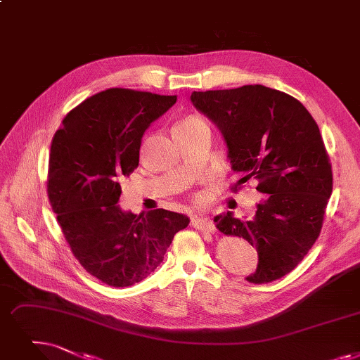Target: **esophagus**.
Instances as JSON below:
<instances>
[{"label": "esophagus", "mask_w": 360, "mask_h": 360, "mask_svg": "<svg viewBox=\"0 0 360 360\" xmlns=\"http://www.w3.org/2000/svg\"><path fill=\"white\" fill-rule=\"evenodd\" d=\"M191 225L200 231H207V232H214V224L210 221L207 217H202V216H193L191 217Z\"/></svg>", "instance_id": "1"}]
</instances>
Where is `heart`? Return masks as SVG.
Returning a JSON list of instances; mask_svg holds the SVG:
<instances>
[{"instance_id":"obj_1","label":"heart","mask_w":360,"mask_h":360,"mask_svg":"<svg viewBox=\"0 0 360 360\" xmlns=\"http://www.w3.org/2000/svg\"><path fill=\"white\" fill-rule=\"evenodd\" d=\"M193 123H205V120L202 119H200L198 116H190V117H186V119H184L182 122H179L176 127H185V124H193ZM201 198H200V195H197L195 197V201H200Z\"/></svg>"}]
</instances>
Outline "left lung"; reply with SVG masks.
Instances as JSON below:
<instances>
[{
    "mask_svg": "<svg viewBox=\"0 0 360 360\" xmlns=\"http://www.w3.org/2000/svg\"><path fill=\"white\" fill-rule=\"evenodd\" d=\"M191 101L224 135L231 166L241 179H256L264 194L253 219L231 212L214 217L225 236L243 237L259 255L245 279L266 284L290 274L318 240L333 169L318 124L306 107L285 92L263 85L194 91Z\"/></svg>",
    "mask_w": 360,
    "mask_h": 360,
    "instance_id": "obj_1",
    "label": "left lung"
}]
</instances>
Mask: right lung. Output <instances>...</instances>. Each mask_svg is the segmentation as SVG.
<instances>
[{
  "mask_svg": "<svg viewBox=\"0 0 360 360\" xmlns=\"http://www.w3.org/2000/svg\"><path fill=\"white\" fill-rule=\"evenodd\" d=\"M175 103L176 96L110 88L75 107L54 134L46 181L53 212L73 256L110 287L147 278L190 224L181 213L134 214L117 205L146 129Z\"/></svg>",
  "mask_w": 360,
  "mask_h": 360,
  "instance_id": "add662e5",
  "label": "right lung"
}]
</instances>
